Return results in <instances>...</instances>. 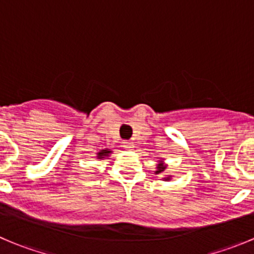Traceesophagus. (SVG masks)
I'll list each match as a JSON object with an SVG mask.
<instances>
[{"label": "esophagus", "mask_w": 254, "mask_h": 254, "mask_svg": "<svg viewBox=\"0 0 254 254\" xmlns=\"http://www.w3.org/2000/svg\"><path fill=\"white\" fill-rule=\"evenodd\" d=\"M124 147L127 148V150H132L134 145H132V142L129 141V140H125V141H124Z\"/></svg>", "instance_id": "34e87169"}]
</instances>
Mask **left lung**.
I'll return each mask as SVG.
<instances>
[{"mask_svg": "<svg viewBox=\"0 0 254 254\" xmlns=\"http://www.w3.org/2000/svg\"><path fill=\"white\" fill-rule=\"evenodd\" d=\"M166 170V167H165V165H163V163L162 162H161V161H160V163H158V165H157V171H156V175H158V173H161V172H163V171H165ZM166 181H170V179H171V176H168V177H166Z\"/></svg>", "mask_w": 254, "mask_h": 254, "instance_id": "left-lung-1", "label": "left lung"}]
</instances>
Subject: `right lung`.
Segmentation results:
<instances>
[{
    "label": "right lung",
    "mask_w": 254,
    "mask_h": 254,
    "mask_svg": "<svg viewBox=\"0 0 254 254\" xmlns=\"http://www.w3.org/2000/svg\"><path fill=\"white\" fill-rule=\"evenodd\" d=\"M109 153H112V151H109L108 148H106V150H101L98 153H97V157L101 158V160H103L104 157H108Z\"/></svg>",
    "instance_id": "right-lung-1"
}]
</instances>
